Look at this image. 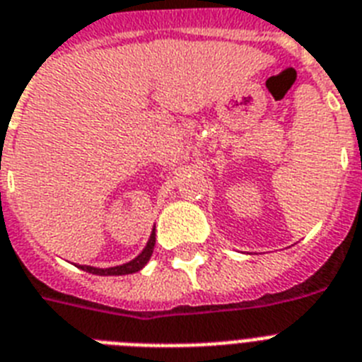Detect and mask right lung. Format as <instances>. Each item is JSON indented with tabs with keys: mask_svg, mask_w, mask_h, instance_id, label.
<instances>
[{
	"mask_svg": "<svg viewBox=\"0 0 362 362\" xmlns=\"http://www.w3.org/2000/svg\"><path fill=\"white\" fill-rule=\"evenodd\" d=\"M155 247V231L151 233L148 244L142 250L139 257H134L133 261L125 262V264H120V267H112V268H94V267H79L81 270L88 272V274H95V276H127V274H134V272L142 270L146 267V262L149 261V257L153 253Z\"/></svg>",
	"mask_w": 362,
	"mask_h": 362,
	"instance_id": "add662e5",
	"label": "right lung"
}]
</instances>
